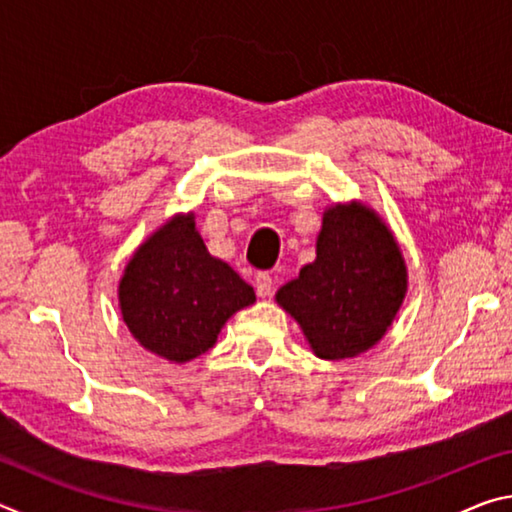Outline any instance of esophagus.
Instances as JSON below:
<instances>
[{"instance_id": "obj_1", "label": "esophagus", "mask_w": 512, "mask_h": 512, "mask_svg": "<svg viewBox=\"0 0 512 512\" xmlns=\"http://www.w3.org/2000/svg\"><path fill=\"white\" fill-rule=\"evenodd\" d=\"M255 291H257L259 298H268L273 293V277L268 275L266 271L255 275Z\"/></svg>"}]
</instances>
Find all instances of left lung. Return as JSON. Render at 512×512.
Segmentation results:
<instances>
[{
    "mask_svg": "<svg viewBox=\"0 0 512 512\" xmlns=\"http://www.w3.org/2000/svg\"><path fill=\"white\" fill-rule=\"evenodd\" d=\"M406 266L400 246L363 203L327 207L316 259L275 293L298 320L316 357L341 361L379 343L404 300Z\"/></svg>",
    "mask_w": 512,
    "mask_h": 512,
    "instance_id": "8db88e82",
    "label": "left lung"
}]
</instances>
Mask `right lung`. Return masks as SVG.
Here are the masks:
<instances>
[{"label": "right lung", "mask_w": 512, "mask_h": 512, "mask_svg": "<svg viewBox=\"0 0 512 512\" xmlns=\"http://www.w3.org/2000/svg\"><path fill=\"white\" fill-rule=\"evenodd\" d=\"M255 291L207 253L194 214H178L135 250L119 280V309L131 334L158 357L185 363L216 343Z\"/></svg>", "instance_id": "right-lung-1"}]
</instances>
